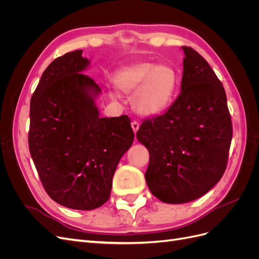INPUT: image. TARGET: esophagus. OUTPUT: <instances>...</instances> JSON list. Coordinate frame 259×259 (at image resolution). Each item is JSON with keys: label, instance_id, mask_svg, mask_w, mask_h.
<instances>
[{"label": "esophagus", "instance_id": "34e87169", "mask_svg": "<svg viewBox=\"0 0 259 259\" xmlns=\"http://www.w3.org/2000/svg\"><path fill=\"white\" fill-rule=\"evenodd\" d=\"M132 128H133V131H134V133H136L139 128V123L137 121H133L132 122Z\"/></svg>", "mask_w": 259, "mask_h": 259}]
</instances>
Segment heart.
I'll return each mask as SVG.
<instances>
[{
  "mask_svg": "<svg viewBox=\"0 0 259 259\" xmlns=\"http://www.w3.org/2000/svg\"><path fill=\"white\" fill-rule=\"evenodd\" d=\"M114 83L123 93L135 92L133 104L144 115L163 113L173 103L179 85V74L169 65L138 62L121 69Z\"/></svg>",
  "mask_w": 259,
  "mask_h": 259,
  "instance_id": "b5f03b06",
  "label": "heart"
}]
</instances>
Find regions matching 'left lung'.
Masks as SVG:
<instances>
[{
  "mask_svg": "<svg viewBox=\"0 0 259 259\" xmlns=\"http://www.w3.org/2000/svg\"><path fill=\"white\" fill-rule=\"evenodd\" d=\"M183 50L182 92L165 113L144 120L136 134L150 155L149 189L169 204L198 199L221 180L232 139L222 82L197 51Z\"/></svg>",
  "mask_w": 259,
  "mask_h": 259,
  "instance_id": "left-lung-1",
  "label": "left lung"
}]
</instances>
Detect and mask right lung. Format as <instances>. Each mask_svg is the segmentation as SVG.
<instances>
[{
	"mask_svg": "<svg viewBox=\"0 0 259 259\" xmlns=\"http://www.w3.org/2000/svg\"><path fill=\"white\" fill-rule=\"evenodd\" d=\"M74 51L52 61L31 97L29 150L45 191L60 205L91 210L110 198L134 132L127 115L99 117L98 84Z\"/></svg>",
	"mask_w": 259,
	"mask_h": 259,
	"instance_id": "right-lung-1",
	"label": "right lung"
}]
</instances>
